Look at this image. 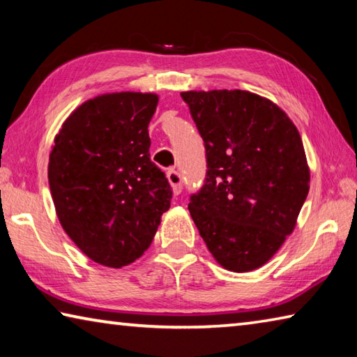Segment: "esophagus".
<instances>
[{"mask_svg":"<svg viewBox=\"0 0 357 357\" xmlns=\"http://www.w3.org/2000/svg\"><path fill=\"white\" fill-rule=\"evenodd\" d=\"M167 178H168V183L172 185L174 195H179L181 190H183V178H181V174L176 170H168Z\"/></svg>","mask_w":357,"mask_h":357,"instance_id":"esophagus-1","label":"esophagus"}]
</instances>
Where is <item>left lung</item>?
<instances>
[{
    "instance_id": "left-lung-1",
    "label": "left lung",
    "mask_w": 357,
    "mask_h": 357,
    "mask_svg": "<svg viewBox=\"0 0 357 357\" xmlns=\"http://www.w3.org/2000/svg\"><path fill=\"white\" fill-rule=\"evenodd\" d=\"M204 142L206 181L189 211L222 268L250 273L285 243L310 189L302 138L273 100L243 89L184 91Z\"/></svg>"
}]
</instances>
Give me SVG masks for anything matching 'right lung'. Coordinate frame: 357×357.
Instances as JSON below:
<instances>
[{"instance_id": "obj_1", "label": "right lung", "mask_w": 357, "mask_h": 357, "mask_svg": "<svg viewBox=\"0 0 357 357\" xmlns=\"http://www.w3.org/2000/svg\"><path fill=\"white\" fill-rule=\"evenodd\" d=\"M154 93L121 91L83 102L48 157L58 220L84 255L107 268L140 258L168 211L172 189L149 155Z\"/></svg>"}]
</instances>
